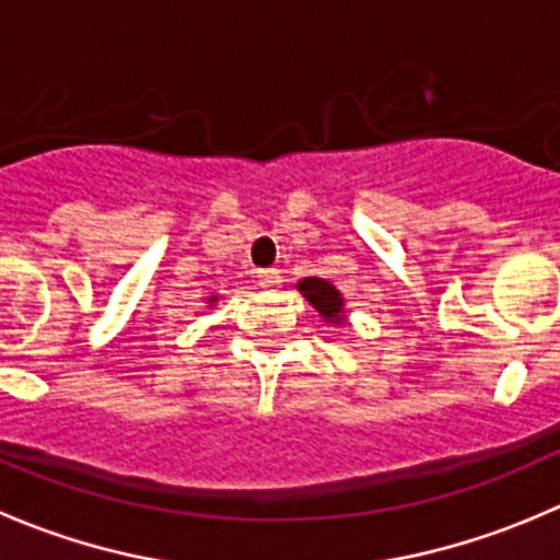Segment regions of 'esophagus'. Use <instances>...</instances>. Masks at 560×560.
<instances>
[{"label": "esophagus", "mask_w": 560, "mask_h": 560, "mask_svg": "<svg viewBox=\"0 0 560 560\" xmlns=\"http://www.w3.org/2000/svg\"><path fill=\"white\" fill-rule=\"evenodd\" d=\"M257 284L262 287V290H273L276 284H281V270H276V268L257 270Z\"/></svg>", "instance_id": "esophagus-1"}]
</instances>
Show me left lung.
<instances>
[{
  "label": "left lung",
  "instance_id": "obj_1",
  "mask_svg": "<svg viewBox=\"0 0 560 560\" xmlns=\"http://www.w3.org/2000/svg\"><path fill=\"white\" fill-rule=\"evenodd\" d=\"M298 290H301V295L317 308L319 317H323L325 323H345V298H341V292L336 290L330 281L308 276V279L298 281Z\"/></svg>",
  "mask_w": 560,
  "mask_h": 560
}]
</instances>
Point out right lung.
<instances>
[{"label":"right lung","instance_id":"right-lung-1","mask_svg":"<svg viewBox=\"0 0 560 560\" xmlns=\"http://www.w3.org/2000/svg\"><path fill=\"white\" fill-rule=\"evenodd\" d=\"M210 303H215V295H213V298H210Z\"/></svg>","mask_w":560,"mask_h":560}]
</instances>
